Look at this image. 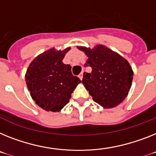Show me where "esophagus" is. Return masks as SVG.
<instances>
[{
	"label": "esophagus",
	"mask_w": 156,
	"mask_h": 156,
	"mask_svg": "<svg viewBox=\"0 0 156 156\" xmlns=\"http://www.w3.org/2000/svg\"><path fill=\"white\" fill-rule=\"evenodd\" d=\"M78 77H79V78H80L81 80H82V79H83V72H82V73L78 75Z\"/></svg>",
	"instance_id": "1"
}]
</instances>
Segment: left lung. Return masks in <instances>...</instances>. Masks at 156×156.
<instances>
[{"label": "left lung", "mask_w": 156, "mask_h": 156, "mask_svg": "<svg viewBox=\"0 0 156 156\" xmlns=\"http://www.w3.org/2000/svg\"><path fill=\"white\" fill-rule=\"evenodd\" d=\"M78 48L89 57L85 66L92 68L91 73L83 74L82 83L94 101L106 108L118 105L129 94L133 79L128 61L102 45Z\"/></svg>", "instance_id": "8db88e82"}]
</instances>
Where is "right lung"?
Segmentation results:
<instances>
[{
	"instance_id": "right-lung-1",
	"label": "right lung",
	"mask_w": 156,
	"mask_h": 156,
	"mask_svg": "<svg viewBox=\"0 0 156 156\" xmlns=\"http://www.w3.org/2000/svg\"><path fill=\"white\" fill-rule=\"evenodd\" d=\"M69 50H48L36 57L27 69V89L36 105L43 109L51 112L62 109L69 102L77 85L82 82L72 74L71 66L62 62Z\"/></svg>"
}]
</instances>
